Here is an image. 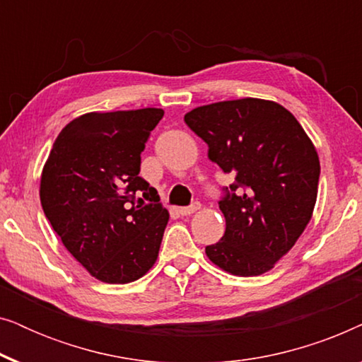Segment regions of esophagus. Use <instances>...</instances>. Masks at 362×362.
<instances>
[{"label": "esophagus", "instance_id": "esophagus-1", "mask_svg": "<svg viewBox=\"0 0 362 362\" xmlns=\"http://www.w3.org/2000/svg\"><path fill=\"white\" fill-rule=\"evenodd\" d=\"M201 209V204L199 202H192L191 206H187V207H181L180 209V214L181 216H191V214H194L196 211H199Z\"/></svg>", "mask_w": 362, "mask_h": 362}]
</instances>
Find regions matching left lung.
Here are the masks:
<instances>
[{
    "label": "left lung",
    "instance_id": "obj_1",
    "mask_svg": "<svg viewBox=\"0 0 362 362\" xmlns=\"http://www.w3.org/2000/svg\"><path fill=\"white\" fill-rule=\"evenodd\" d=\"M186 125L235 182L219 207L226 232L206 247L227 274L257 276L288 254L313 216L320 158L298 120L280 103L239 98L197 107Z\"/></svg>",
    "mask_w": 362,
    "mask_h": 362
}]
</instances>
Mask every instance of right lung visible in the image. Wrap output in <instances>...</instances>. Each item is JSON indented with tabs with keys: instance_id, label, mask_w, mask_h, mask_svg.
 Here are the masks:
<instances>
[{
	"instance_id": "right-lung-1",
	"label": "right lung",
	"mask_w": 362,
	"mask_h": 362,
	"mask_svg": "<svg viewBox=\"0 0 362 362\" xmlns=\"http://www.w3.org/2000/svg\"><path fill=\"white\" fill-rule=\"evenodd\" d=\"M163 115L161 108H140L74 118L42 168L44 214L74 259L105 284L141 279L158 259L170 212L138 173ZM136 194L151 204L135 206Z\"/></svg>"
}]
</instances>
